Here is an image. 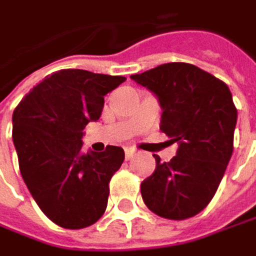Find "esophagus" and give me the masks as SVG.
<instances>
[{
  "instance_id": "esophagus-1",
  "label": "esophagus",
  "mask_w": 256,
  "mask_h": 256,
  "mask_svg": "<svg viewBox=\"0 0 256 256\" xmlns=\"http://www.w3.org/2000/svg\"><path fill=\"white\" fill-rule=\"evenodd\" d=\"M134 153H136V150L132 147H125V157H126V160H130L134 156Z\"/></svg>"
}]
</instances>
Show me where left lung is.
Masks as SVG:
<instances>
[{
  "label": "left lung",
  "mask_w": 256,
  "mask_h": 256,
  "mask_svg": "<svg viewBox=\"0 0 256 256\" xmlns=\"http://www.w3.org/2000/svg\"><path fill=\"white\" fill-rule=\"evenodd\" d=\"M131 78L158 98L160 130L179 144L170 162L153 154L154 172L141 182L142 201L163 218L194 217L210 204L233 153L238 109L228 84L186 62L158 65Z\"/></svg>",
  "instance_id": "left-lung-1"
}]
</instances>
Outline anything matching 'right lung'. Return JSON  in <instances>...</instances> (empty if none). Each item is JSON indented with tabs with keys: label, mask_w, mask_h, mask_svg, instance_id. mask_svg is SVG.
<instances>
[{
	"label": "right lung",
	"mask_w": 256,
	"mask_h": 256,
	"mask_svg": "<svg viewBox=\"0 0 256 256\" xmlns=\"http://www.w3.org/2000/svg\"><path fill=\"white\" fill-rule=\"evenodd\" d=\"M126 80L61 70L34 86L12 114L18 168L46 217L64 228L94 224L106 210L109 182L124 163L120 147L84 153L82 130L100 118L104 94Z\"/></svg>",
	"instance_id": "obj_1"
}]
</instances>
